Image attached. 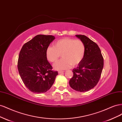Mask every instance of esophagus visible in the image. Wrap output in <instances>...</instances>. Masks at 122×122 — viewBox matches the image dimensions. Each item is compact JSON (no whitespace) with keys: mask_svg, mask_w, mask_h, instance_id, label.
Segmentation results:
<instances>
[{"mask_svg":"<svg viewBox=\"0 0 122 122\" xmlns=\"http://www.w3.org/2000/svg\"><path fill=\"white\" fill-rule=\"evenodd\" d=\"M64 72H65V71H58V73H59V74L63 73Z\"/></svg>","mask_w":122,"mask_h":122,"instance_id":"esophagus-1","label":"esophagus"}]
</instances>
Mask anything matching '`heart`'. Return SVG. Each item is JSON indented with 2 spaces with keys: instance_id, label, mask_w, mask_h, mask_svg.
<instances>
[{
  "instance_id": "b5f03b06",
  "label": "heart",
  "mask_w": 122,
  "mask_h": 122,
  "mask_svg": "<svg viewBox=\"0 0 122 122\" xmlns=\"http://www.w3.org/2000/svg\"><path fill=\"white\" fill-rule=\"evenodd\" d=\"M85 52L86 48L82 41L66 38L57 41L54 43V46L48 47L46 55L49 61L55 62L61 54L62 58L56 62L53 67L56 70H63L80 63Z\"/></svg>"
}]
</instances>
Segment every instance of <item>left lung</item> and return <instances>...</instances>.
<instances>
[{
    "instance_id": "1",
    "label": "left lung",
    "mask_w": 122,
    "mask_h": 122,
    "mask_svg": "<svg viewBox=\"0 0 122 122\" xmlns=\"http://www.w3.org/2000/svg\"><path fill=\"white\" fill-rule=\"evenodd\" d=\"M83 42L86 52L82 61L73 69L69 84L76 91L84 92L93 88L100 78L104 60L97 44L84 35H76Z\"/></svg>"
}]
</instances>
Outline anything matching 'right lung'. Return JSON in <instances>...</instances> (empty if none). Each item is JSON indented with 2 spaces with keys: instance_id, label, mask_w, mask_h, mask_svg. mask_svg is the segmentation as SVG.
<instances>
[{
  "instance_id": "add662e5",
  "label": "right lung",
  "mask_w": 122,
  "mask_h": 122,
  "mask_svg": "<svg viewBox=\"0 0 122 122\" xmlns=\"http://www.w3.org/2000/svg\"><path fill=\"white\" fill-rule=\"evenodd\" d=\"M55 39L51 35H39L22 46L18 61L21 79L28 89L34 93H45L53 85L57 71L52 70L46 51Z\"/></svg>"
}]
</instances>
